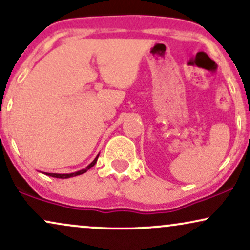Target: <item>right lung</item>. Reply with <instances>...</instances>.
<instances>
[{
  "label": "right lung",
  "mask_w": 250,
  "mask_h": 250,
  "mask_svg": "<svg viewBox=\"0 0 250 250\" xmlns=\"http://www.w3.org/2000/svg\"><path fill=\"white\" fill-rule=\"evenodd\" d=\"M98 157H99V155L96 156V157L94 158V161H93L92 163L89 164L88 167H86V169H83V170H80V171H77V172H73V173H47V172H45V174H47V176H51V177H55V178H70V177L79 176V174L85 173L86 171L91 169L92 167H94L95 163H96V161H98Z\"/></svg>",
  "instance_id": "add662e5"
}]
</instances>
